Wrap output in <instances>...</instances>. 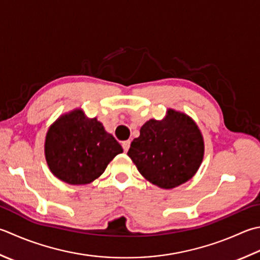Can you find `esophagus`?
Instances as JSON below:
<instances>
[{
	"label": "esophagus",
	"instance_id": "1",
	"mask_svg": "<svg viewBox=\"0 0 260 260\" xmlns=\"http://www.w3.org/2000/svg\"><path fill=\"white\" fill-rule=\"evenodd\" d=\"M121 146H123L124 151L127 152V151H128V149H129V146H131V141L129 140L128 141H124L123 143H121Z\"/></svg>",
	"mask_w": 260,
	"mask_h": 260
}]
</instances>
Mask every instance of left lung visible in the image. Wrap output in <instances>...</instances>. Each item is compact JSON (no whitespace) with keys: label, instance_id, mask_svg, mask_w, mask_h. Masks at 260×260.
Masks as SVG:
<instances>
[{"label":"left lung","instance_id":"left-lung-1","mask_svg":"<svg viewBox=\"0 0 260 260\" xmlns=\"http://www.w3.org/2000/svg\"><path fill=\"white\" fill-rule=\"evenodd\" d=\"M127 154L147 180L170 189L196 174L204 155V142L189 117L170 109L164 120L151 119L141 127Z\"/></svg>","mask_w":260,"mask_h":260}]
</instances>
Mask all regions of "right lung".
Wrapping results in <instances>:
<instances>
[{
    "label": "right lung",
    "mask_w": 260,
    "mask_h": 260,
    "mask_svg": "<svg viewBox=\"0 0 260 260\" xmlns=\"http://www.w3.org/2000/svg\"><path fill=\"white\" fill-rule=\"evenodd\" d=\"M123 152L115 137L96 118L74 110L55 121L46 136L45 155L50 171L71 185L96 179L114 157Z\"/></svg>",
    "instance_id": "1"
}]
</instances>
